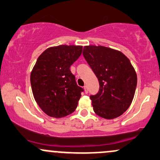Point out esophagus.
Masks as SVG:
<instances>
[{
	"instance_id": "esophagus-1",
	"label": "esophagus",
	"mask_w": 160,
	"mask_h": 160,
	"mask_svg": "<svg viewBox=\"0 0 160 160\" xmlns=\"http://www.w3.org/2000/svg\"><path fill=\"white\" fill-rule=\"evenodd\" d=\"M83 88H84V90H85V92L88 93V92H89V90H88V86L86 85V86H83Z\"/></svg>"
}]
</instances>
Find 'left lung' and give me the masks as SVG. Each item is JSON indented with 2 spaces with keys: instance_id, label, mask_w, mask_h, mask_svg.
I'll use <instances>...</instances> for the list:
<instances>
[{
  "instance_id": "8db88e82",
  "label": "left lung",
  "mask_w": 160,
  "mask_h": 160,
  "mask_svg": "<svg viewBox=\"0 0 160 160\" xmlns=\"http://www.w3.org/2000/svg\"><path fill=\"white\" fill-rule=\"evenodd\" d=\"M82 55L99 82L98 92L89 96L95 113L108 120L120 117L130 106L136 89L137 75L129 59L102 46L83 47Z\"/></svg>"
}]
</instances>
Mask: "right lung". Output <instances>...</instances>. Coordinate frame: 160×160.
<instances>
[{
    "mask_svg": "<svg viewBox=\"0 0 160 160\" xmlns=\"http://www.w3.org/2000/svg\"><path fill=\"white\" fill-rule=\"evenodd\" d=\"M81 46L61 45L46 49L31 74L34 99L49 117L61 118L75 111L83 89L70 67L82 53Z\"/></svg>",
    "mask_w": 160,
    "mask_h": 160,
    "instance_id": "obj_1",
    "label": "right lung"
}]
</instances>
